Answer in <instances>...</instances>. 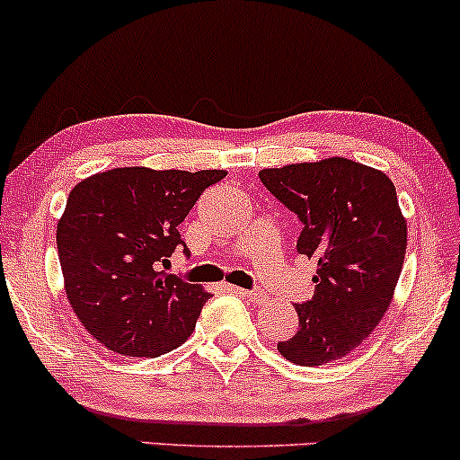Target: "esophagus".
I'll return each mask as SVG.
<instances>
[{
	"label": "esophagus",
	"instance_id": "esophagus-1",
	"mask_svg": "<svg viewBox=\"0 0 460 460\" xmlns=\"http://www.w3.org/2000/svg\"><path fill=\"white\" fill-rule=\"evenodd\" d=\"M226 289H229L231 293H237V296H242V297H248V300H252V302H263V297H265L261 291L240 289V287H234V285H229V287H226Z\"/></svg>",
	"mask_w": 460,
	"mask_h": 460
}]
</instances>
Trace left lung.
<instances>
[{
  "label": "left lung",
  "mask_w": 460,
  "mask_h": 460,
  "mask_svg": "<svg viewBox=\"0 0 460 460\" xmlns=\"http://www.w3.org/2000/svg\"><path fill=\"white\" fill-rule=\"evenodd\" d=\"M259 177L300 218L297 252L317 265L314 296L296 306L300 325L279 351L300 367H323L362 345L394 296L407 251L396 188L347 158L263 169Z\"/></svg>",
  "instance_id": "obj_1"
}]
</instances>
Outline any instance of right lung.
<instances>
[{
	"label": "right lung",
	"mask_w": 460,
	"mask_h": 460,
	"mask_svg": "<svg viewBox=\"0 0 460 460\" xmlns=\"http://www.w3.org/2000/svg\"><path fill=\"white\" fill-rule=\"evenodd\" d=\"M225 175L124 167L72 188L58 223L66 296L107 349L158 358L192 334L209 293L163 268L175 248L186 251L177 226Z\"/></svg>",
	"instance_id": "obj_1"
}]
</instances>
